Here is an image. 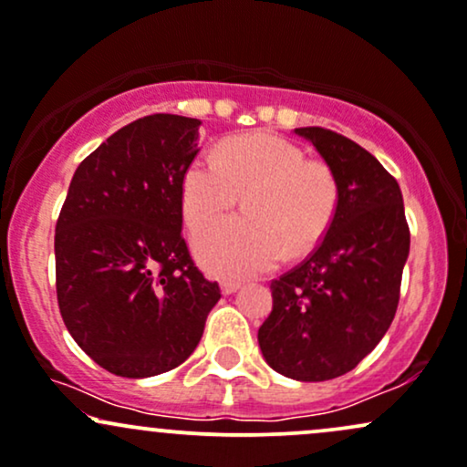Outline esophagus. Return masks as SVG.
<instances>
[{
  "instance_id": "34e87169",
  "label": "esophagus",
  "mask_w": 467,
  "mask_h": 467,
  "mask_svg": "<svg viewBox=\"0 0 467 467\" xmlns=\"http://www.w3.org/2000/svg\"><path fill=\"white\" fill-rule=\"evenodd\" d=\"M240 289V282L235 280H223L220 282V291L224 293V296H232V293H235Z\"/></svg>"
}]
</instances>
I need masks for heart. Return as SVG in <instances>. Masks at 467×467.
<instances>
[{
    "label": "heart",
    "instance_id": "obj_1",
    "mask_svg": "<svg viewBox=\"0 0 467 467\" xmlns=\"http://www.w3.org/2000/svg\"><path fill=\"white\" fill-rule=\"evenodd\" d=\"M243 196L244 213L224 218L193 240L209 274L243 277L271 269L285 255L313 249L339 202L331 167L277 134L234 136L216 156L198 154L181 182L182 216L192 232L223 216Z\"/></svg>",
    "mask_w": 467,
    "mask_h": 467
}]
</instances>
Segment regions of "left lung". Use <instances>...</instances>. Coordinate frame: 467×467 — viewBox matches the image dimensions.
<instances>
[{
  "label": "left lung",
  "instance_id": "8db88e82",
  "mask_svg": "<svg viewBox=\"0 0 467 467\" xmlns=\"http://www.w3.org/2000/svg\"><path fill=\"white\" fill-rule=\"evenodd\" d=\"M296 134L331 167L339 202L316 251L271 282L274 311L258 344L280 375L327 381L353 370L389 331L410 229L400 185L370 151L324 128Z\"/></svg>",
  "mask_w": 467,
  "mask_h": 467
}]
</instances>
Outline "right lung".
Returning a JSON list of instances; mask_svg holds the SVG:
<instances>
[{"mask_svg":"<svg viewBox=\"0 0 467 467\" xmlns=\"http://www.w3.org/2000/svg\"><path fill=\"white\" fill-rule=\"evenodd\" d=\"M198 128L178 114L120 128L77 167L57 220L61 317L78 348L119 377L182 364L220 300L181 232V182Z\"/></svg>","mask_w":467,"mask_h":467,"instance_id":"1","label":"right lung"}]
</instances>
